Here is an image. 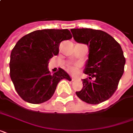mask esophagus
Listing matches in <instances>:
<instances>
[{
	"label": "esophagus",
	"mask_w": 133,
	"mask_h": 133,
	"mask_svg": "<svg viewBox=\"0 0 133 133\" xmlns=\"http://www.w3.org/2000/svg\"><path fill=\"white\" fill-rule=\"evenodd\" d=\"M71 79H72V81H75V77H71Z\"/></svg>",
	"instance_id": "esophagus-1"
}]
</instances>
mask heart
Wrapping results in <instances>:
<instances>
[{"label": "heart", "instance_id": "heart-1", "mask_svg": "<svg viewBox=\"0 0 133 133\" xmlns=\"http://www.w3.org/2000/svg\"><path fill=\"white\" fill-rule=\"evenodd\" d=\"M66 70L70 72L72 74H77L78 72V68L76 66H72V65H68L66 68Z\"/></svg>", "mask_w": 133, "mask_h": 133}]
</instances>
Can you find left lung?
Instances as JSON below:
<instances>
[{
  "label": "left lung",
  "mask_w": 133,
  "mask_h": 133,
  "mask_svg": "<svg viewBox=\"0 0 133 133\" xmlns=\"http://www.w3.org/2000/svg\"><path fill=\"white\" fill-rule=\"evenodd\" d=\"M77 43L88 45V60L82 79L83 87L76 95L90 104H99L112 96L124 74L126 58L119 43L106 32L89 28L72 29Z\"/></svg>",
  "instance_id": "8db88e82"
}]
</instances>
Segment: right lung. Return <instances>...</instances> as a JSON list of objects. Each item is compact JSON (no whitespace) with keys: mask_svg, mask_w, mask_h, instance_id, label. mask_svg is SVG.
<instances>
[{"mask_svg":"<svg viewBox=\"0 0 133 133\" xmlns=\"http://www.w3.org/2000/svg\"><path fill=\"white\" fill-rule=\"evenodd\" d=\"M72 37L70 30H36L22 37L12 49L9 61L10 77L20 97L28 103H43L54 95L61 79L70 81L68 74L58 68L51 75L49 61L59 52L62 41Z\"/></svg>","mask_w":133,"mask_h":133,"instance_id":"1","label":"right lung"}]
</instances>
